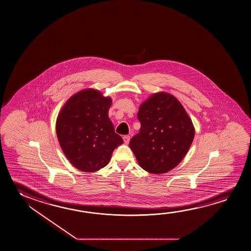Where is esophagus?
<instances>
[{
    "label": "esophagus",
    "instance_id": "1",
    "mask_svg": "<svg viewBox=\"0 0 251 251\" xmlns=\"http://www.w3.org/2000/svg\"><path fill=\"white\" fill-rule=\"evenodd\" d=\"M124 142L126 144L129 143V141H130V139H131V137L130 135H125L123 137Z\"/></svg>",
    "mask_w": 251,
    "mask_h": 251
}]
</instances>
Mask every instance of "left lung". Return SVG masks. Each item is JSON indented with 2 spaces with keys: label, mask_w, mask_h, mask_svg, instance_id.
<instances>
[{
  "label": "left lung",
  "mask_w": 251,
  "mask_h": 251,
  "mask_svg": "<svg viewBox=\"0 0 251 251\" xmlns=\"http://www.w3.org/2000/svg\"><path fill=\"white\" fill-rule=\"evenodd\" d=\"M141 127L129 146L144 170L164 174L175 168L191 147L195 128L181 103L160 92L139 107Z\"/></svg>",
  "instance_id": "8db88e82"
}]
</instances>
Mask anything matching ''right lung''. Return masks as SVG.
Wrapping results in <instances>:
<instances>
[{
	"label": "right lung",
	"mask_w": 251,
	"mask_h": 251,
	"mask_svg": "<svg viewBox=\"0 0 251 251\" xmlns=\"http://www.w3.org/2000/svg\"><path fill=\"white\" fill-rule=\"evenodd\" d=\"M110 98L84 90L64 104L56 120V134L64 154L81 171H98L110 161L123 139L116 133L108 111Z\"/></svg>",
	"instance_id": "1"
}]
</instances>
